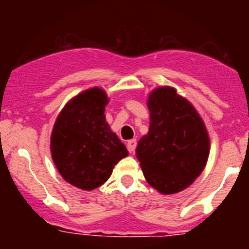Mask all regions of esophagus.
Returning a JSON list of instances; mask_svg holds the SVG:
<instances>
[{
    "label": "esophagus",
    "instance_id": "1",
    "mask_svg": "<svg viewBox=\"0 0 249 249\" xmlns=\"http://www.w3.org/2000/svg\"><path fill=\"white\" fill-rule=\"evenodd\" d=\"M126 145H127V149H129V152H130V153H134L135 149H136V145H137L136 140H130V141H127Z\"/></svg>",
    "mask_w": 249,
    "mask_h": 249
}]
</instances>
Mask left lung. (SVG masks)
<instances>
[{
    "mask_svg": "<svg viewBox=\"0 0 249 249\" xmlns=\"http://www.w3.org/2000/svg\"><path fill=\"white\" fill-rule=\"evenodd\" d=\"M149 130L136 157L145 180L165 195L176 194L201 175L210 155V136L195 107L172 87L148 95Z\"/></svg>",
    "mask_w": 249,
    "mask_h": 249,
    "instance_id": "left-lung-1",
    "label": "left lung"
}]
</instances>
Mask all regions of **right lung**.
<instances>
[{
	"mask_svg": "<svg viewBox=\"0 0 249 249\" xmlns=\"http://www.w3.org/2000/svg\"><path fill=\"white\" fill-rule=\"evenodd\" d=\"M108 102L101 88L84 90L65 105L53 126V161L61 177L78 189L99 188L115 165L129 155L106 122L105 107Z\"/></svg>",
	"mask_w": 249,
	"mask_h": 249,
	"instance_id": "right-lung-1",
	"label": "right lung"
}]
</instances>
